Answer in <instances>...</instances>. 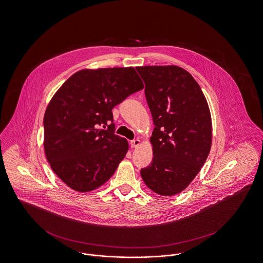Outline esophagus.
<instances>
[{
	"label": "esophagus",
	"instance_id": "obj_1",
	"mask_svg": "<svg viewBox=\"0 0 263 263\" xmlns=\"http://www.w3.org/2000/svg\"><path fill=\"white\" fill-rule=\"evenodd\" d=\"M140 140H130V146H132V147H137V146L140 145Z\"/></svg>",
	"mask_w": 263,
	"mask_h": 263
}]
</instances>
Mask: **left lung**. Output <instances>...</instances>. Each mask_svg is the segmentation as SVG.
Masks as SVG:
<instances>
[{"mask_svg": "<svg viewBox=\"0 0 263 263\" xmlns=\"http://www.w3.org/2000/svg\"><path fill=\"white\" fill-rule=\"evenodd\" d=\"M155 128L153 162L140 170L144 183L170 196L182 192L199 173L211 146V117L193 76L176 66L137 68Z\"/></svg>", "mask_w": 263, "mask_h": 263, "instance_id": "obj_1", "label": "left lung"}]
</instances>
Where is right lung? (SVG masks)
Returning <instances> with one entry per match:
<instances>
[{"label": "right lung", "mask_w": 263, "mask_h": 263, "mask_svg": "<svg viewBox=\"0 0 263 263\" xmlns=\"http://www.w3.org/2000/svg\"><path fill=\"white\" fill-rule=\"evenodd\" d=\"M143 88L135 68L82 70L54 93L44 117V147L53 173L88 193L115 174L128 149L111 109Z\"/></svg>", "instance_id": "add662e5"}]
</instances>
